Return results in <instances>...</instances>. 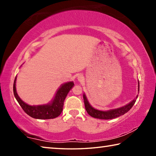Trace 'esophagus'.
<instances>
[{
	"instance_id": "34e87169",
	"label": "esophagus",
	"mask_w": 156,
	"mask_h": 156,
	"mask_svg": "<svg viewBox=\"0 0 156 156\" xmlns=\"http://www.w3.org/2000/svg\"><path fill=\"white\" fill-rule=\"evenodd\" d=\"M83 79H84V77L82 75H78V80H79V81H83Z\"/></svg>"
}]
</instances>
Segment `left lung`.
<instances>
[{"label": "left lung", "mask_w": 156, "mask_h": 156, "mask_svg": "<svg viewBox=\"0 0 156 156\" xmlns=\"http://www.w3.org/2000/svg\"><path fill=\"white\" fill-rule=\"evenodd\" d=\"M139 82H138V91H139ZM138 96H136V98H138ZM136 98L132 100L131 102H129L125 106L122 107L120 108H118V109H110L108 111H100L94 109L93 107L91 106L89 104L86 95L83 94V99L84 102V106H85V109L87 112L88 113L89 115H90L91 117H94L95 118H99V119H103V120H109V119H113V118H115L119 117L120 115H122L128 112L130 110L133 105L135 104L136 101Z\"/></svg>", "instance_id": "obj_1"}]
</instances>
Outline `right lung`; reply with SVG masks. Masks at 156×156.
I'll return each mask as SVG.
<instances>
[{"label":"right lung","instance_id":"add662e5","mask_svg":"<svg viewBox=\"0 0 156 156\" xmlns=\"http://www.w3.org/2000/svg\"><path fill=\"white\" fill-rule=\"evenodd\" d=\"M16 77L15 78L13 86V90L16 99L19 103L20 106L22 107L23 111L31 117L36 119H53L60 115L64 101L67 94L69 93L73 86L74 85L73 82H68L62 84L56 91V94L51 102L46 105H30L25 102H23L20 98L16 92Z\"/></svg>","mask_w":156,"mask_h":156}]
</instances>
